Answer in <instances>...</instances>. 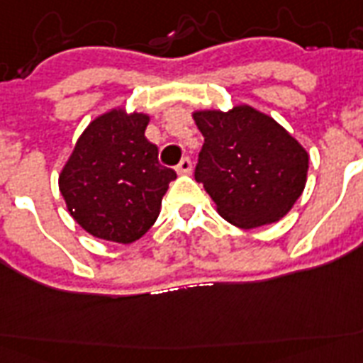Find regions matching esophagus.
Here are the masks:
<instances>
[{"mask_svg": "<svg viewBox=\"0 0 363 363\" xmlns=\"http://www.w3.org/2000/svg\"><path fill=\"white\" fill-rule=\"evenodd\" d=\"M191 170H193V164H191V159H182V162H179L178 167H176V172L182 174V176H187V174H191Z\"/></svg>", "mask_w": 363, "mask_h": 363, "instance_id": "1", "label": "esophagus"}]
</instances>
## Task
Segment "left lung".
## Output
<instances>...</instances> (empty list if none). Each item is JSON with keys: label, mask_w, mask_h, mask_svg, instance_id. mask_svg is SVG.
<instances>
[{"label": "left lung", "mask_w": 363, "mask_h": 363, "mask_svg": "<svg viewBox=\"0 0 363 363\" xmlns=\"http://www.w3.org/2000/svg\"><path fill=\"white\" fill-rule=\"evenodd\" d=\"M204 136L195 179L238 229L282 220L307 185L308 153L271 115L248 104L191 113Z\"/></svg>", "instance_id": "obj_1"}]
</instances>
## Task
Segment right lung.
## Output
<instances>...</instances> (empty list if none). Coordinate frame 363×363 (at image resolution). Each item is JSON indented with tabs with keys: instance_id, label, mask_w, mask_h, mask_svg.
<instances>
[{
	"instance_id": "right-lung-1",
	"label": "right lung",
	"mask_w": 363,
	"mask_h": 363,
	"mask_svg": "<svg viewBox=\"0 0 363 363\" xmlns=\"http://www.w3.org/2000/svg\"><path fill=\"white\" fill-rule=\"evenodd\" d=\"M151 115L123 106L98 115L81 132L58 176L69 216L94 238L132 244L159 218L172 168L145 138Z\"/></svg>"
}]
</instances>
